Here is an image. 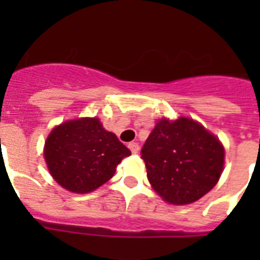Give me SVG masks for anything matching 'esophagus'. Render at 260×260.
Masks as SVG:
<instances>
[{"label": "esophagus", "instance_id": "1", "mask_svg": "<svg viewBox=\"0 0 260 260\" xmlns=\"http://www.w3.org/2000/svg\"><path fill=\"white\" fill-rule=\"evenodd\" d=\"M128 147H129V150L132 151V154H138L139 148H140L138 143H135V142L129 143V144H128Z\"/></svg>", "mask_w": 260, "mask_h": 260}]
</instances>
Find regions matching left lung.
<instances>
[{
	"label": "left lung",
	"instance_id": "1",
	"mask_svg": "<svg viewBox=\"0 0 260 260\" xmlns=\"http://www.w3.org/2000/svg\"><path fill=\"white\" fill-rule=\"evenodd\" d=\"M147 178L169 204L186 205L213 189L224 169V147L191 118H162L142 148Z\"/></svg>",
	"mask_w": 260,
	"mask_h": 260
}]
</instances>
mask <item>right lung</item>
Instances as JSON below:
<instances>
[{
  "mask_svg": "<svg viewBox=\"0 0 260 260\" xmlns=\"http://www.w3.org/2000/svg\"><path fill=\"white\" fill-rule=\"evenodd\" d=\"M131 151L95 117L62 122L51 131L44 146L48 171L73 193H90L116 173Z\"/></svg>",
  "mask_w": 260,
  "mask_h": 260,
  "instance_id": "right-lung-1",
  "label": "right lung"
}]
</instances>
